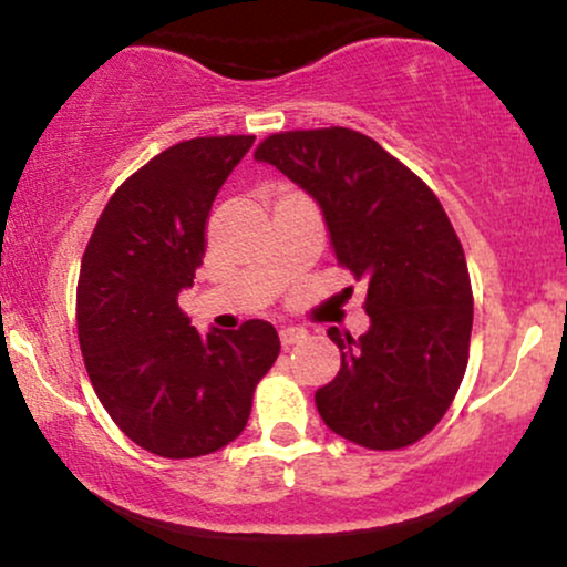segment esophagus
Listing matches in <instances>:
<instances>
[{
  "instance_id": "esophagus-1",
  "label": "esophagus",
  "mask_w": 567,
  "mask_h": 567,
  "mask_svg": "<svg viewBox=\"0 0 567 567\" xmlns=\"http://www.w3.org/2000/svg\"><path fill=\"white\" fill-rule=\"evenodd\" d=\"M306 338V330L303 328H292V324H288V328L279 330V341H282L285 349L296 347V343H301Z\"/></svg>"
}]
</instances>
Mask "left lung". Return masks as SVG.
<instances>
[{"instance_id": "left-lung-1", "label": "left lung", "mask_w": 567, "mask_h": 567, "mask_svg": "<svg viewBox=\"0 0 567 567\" xmlns=\"http://www.w3.org/2000/svg\"><path fill=\"white\" fill-rule=\"evenodd\" d=\"M256 159L315 197L338 264L368 282V333L328 330L341 370L315 394L322 421L370 451L413 445L440 424L470 362V269L440 199L349 127L269 135Z\"/></svg>"}]
</instances>
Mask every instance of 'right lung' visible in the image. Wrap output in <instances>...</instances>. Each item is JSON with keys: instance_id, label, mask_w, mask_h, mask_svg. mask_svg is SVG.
Wrapping results in <instances>:
<instances>
[{"instance_id": "right-lung-1", "label": "right lung", "mask_w": 567, "mask_h": 567, "mask_svg": "<svg viewBox=\"0 0 567 567\" xmlns=\"http://www.w3.org/2000/svg\"><path fill=\"white\" fill-rule=\"evenodd\" d=\"M252 141L213 135L165 148L112 194L82 256L84 368L114 424L162 458H197L237 440L279 354L269 322L199 336L178 306L205 258L213 199Z\"/></svg>"}]
</instances>
